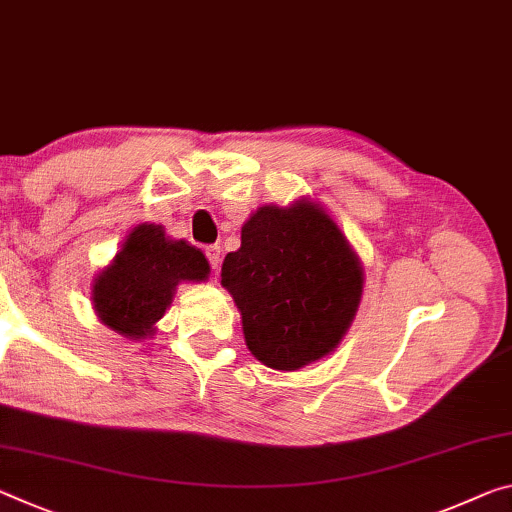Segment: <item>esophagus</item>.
<instances>
[{
  "label": "esophagus",
  "mask_w": 512,
  "mask_h": 512,
  "mask_svg": "<svg viewBox=\"0 0 512 512\" xmlns=\"http://www.w3.org/2000/svg\"><path fill=\"white\" fill-rule=\"evenodd\" d=\"M205 255L209 259V264H212V269L218 273V269H221V246H207L205 248Z\"/></svg>",
  "instance_id": "esophagus-1"
}]
</instances>
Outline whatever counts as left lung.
I'll list each match as a JSON object with an SVG mask.
<instances>
[{
    "label": "left lung",
    "mask_w": 512,
    "mask_h": 512,
    "mask_svg": "<svg viewBox=\"0 0 512 512\" xmlns=\"http://www.w3.org/2000/svg\"><path fill=\"white\" fill-rule=\"evenodd\" d=\"M250 353L296 371L342 342L362 298V266L335 221L300 200L259 207L221 271Z\"/></svg>",
    "instance_id": "left-lung-1"
}]
</instances>
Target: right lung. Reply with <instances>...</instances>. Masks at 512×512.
Segmentation results:
<instances>
[{
  "label": "right lung",
  "instance_id": "obj_1",
  "mask_svg": "<svg viewBox=\"0 0 512 512\" xmlns=\"http://www.w3.org/2000/svg\"><path fill=\"white\" fill-rule=\"evenodd\" d=\"M209 264L186 241H168L159 225L134 227L123 250L97 275L95 312L104 326L143 339L164 316L182 280H205Z\"/></svg>",
  "mask_w": 512,
  "mask_h": 512
}]
</instances>
